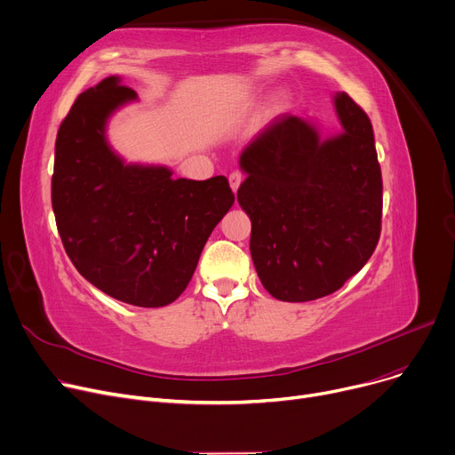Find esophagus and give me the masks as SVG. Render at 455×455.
Wrapping results in <instances>:
<instances>
[{
    "mask_svg": "<svg viewBox=\"0 0 455 455\" xmlns=\"http://www.w3.org/2000/svg\"><path fill=\"white\" fill-rule=\"evenodd\" d=\"M228 183H230V188H232L234 192H237L239 185L243 183V173H241V172H232L230 177H228Z\"/></svg>",
    "mask_w": 455,
    "mask_h": 455,
    "instance_id": "34e87169",
    "label": "esophagus"
}]
</instances>
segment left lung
Returning <instances> with one entry per match:
<instances>
[{
    "mask_svg": "<svg viewBox=\"0 0 455 455\" xmlns=\"http://www.w3.org/2000/svg\"><path fill=\"white\" fill-rule=\"evenodd\" d=\"M344 132L320 139L307 120L276 116L243 151L237 201L252 223L251 254L268 294L311 301L368 263L382 220V175L368 115L335 95Z\"/></svg>",
    "mask_w": 455,
    "mask_h": 455,
    "instance_id": "left-lung-1",
    "label": "left lung"
}]
</instances>
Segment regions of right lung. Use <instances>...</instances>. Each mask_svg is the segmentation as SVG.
Masks as SVG:
<instances>
[{
    "instance_id": "right-lung-1",
    "label": "right lung",
    "mask_w": 455,
    "mask_h": 455,
    "mask_svg": "<svg viewBox=\"0 0 455 455\" xmlns=\"http://www.w3.org/2000/svg\"><path fill=\"white\" fill-rule=\"evenodd\" d=\"M137 99L118 76L84 91L60 124L52 210L80 275L137 307H163L188 285L208 235L234 204L225 175L173 179L166 166L126 164L108 118Z\"/></svg>"
}]
</instances>
